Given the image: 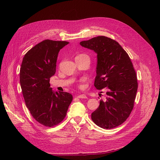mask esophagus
<instances>
[{"instance_id":"34e87169","label":"esophagus","mask_w":160,"mask_h":160,"mask_svg":"<svg viewBox=\"0 0 160 160\" xmlns=\"http://www.w3.org/2000/svg\"><path fill=\"white\" fill-rule=\"evenodd\" d=\"M77 98H80V99H86L87 96L85 94H79V95H77Z\"/></svg>"}]
</instances>
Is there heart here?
Listing matches in <instances>:
<instances>
[{
    "instance_id": "b5f03b06",
    "label": "heart",
    "mask_w": 160,
    "mask_h": 160,
    "mask_svg": "<svg viewBox=\"0 0 160 160\" xmlns=\"http://www.w3.org/2000/svg\"><path fill=\"white\" fill-rule=\"evenodd\" d=\"M79 87H80L81 88H83V84H80V85H79Z\"/></svg>"
}]
</instances>
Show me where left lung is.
Returning <instances> with one entry per match:
<instances>
[{
    "mask_svg": "<svg viewBox=\"0 0 160 160\" xmlns=\"http://www.w3.org/2000/svg\"><path fill=\"white\" fill-rule=\"evenodd\" d=\"M80 45L97 53L94 86L106 91V100H100L91 119L101 128H115L128 119L133 108L138 85L132 62L122 46L107 37H93Z\"/></svg>",
    "mask_w": 160,
    "mask_h": 160,
    "instance_id": "8db88e82",
    "label": "left lung"
}]
</instances>
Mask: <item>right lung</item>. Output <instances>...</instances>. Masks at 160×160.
I'll use <instances>...</instances> for the list:
<instances>
[{
	"label": "right lung",
	"instance_id": "add662e5",
	"mask_svg": "<svg viewBox=\"0 0 160 160\" xmlns=\"http://www.w3.org/2000/svg\"><path fill=\"white\" fill-rule=\"evenodd\" d=\"M67 41L47 39L38 43L23 57L20 83L24 99L31 115L46 127H52L65 118L72 96L67 92H55L50 78L56 72L59 51Z\"/></svg>",
	"mask_w": 160,
	"mask_h": 160
}]
</instances>
